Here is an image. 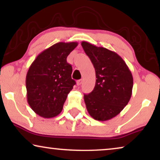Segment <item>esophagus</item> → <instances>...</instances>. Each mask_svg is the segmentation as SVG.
Masks as SVG:
<instances>
[{
	"label": "esophagus",
	"instance_id": "34e87169",
	"mask_svg": "<svg viewBox=\"0 0 160 160\" xmlns=\"http://www.w3.org/2000/svg\"><path fill=\"white\" fill-rule=\"evenodd\" d=\"M82 83H83V80H82V79H80V80L77 81V82H76V84H77L78 86H79V85L82 84Z\"/></svg>",
	"mask_w": 160,
	"mask_h": 160
}]
</instances>
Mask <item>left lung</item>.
Listing matches in <instances>:
<instances>
[{"label":"left lung","mask_w":160,"mask_h":160,"mask_svg":"<svg viewBox=\"0 0 160 160\" xmlns=\"http://www.w3.org/2000/svg\"><path fill=\"white\" fill-rule=\"evenodd\" d=\"M84 51L95 70V88L84 95L89 114L98 121L117 116L130 101L133 87L131 71L116 52L82 41Z\"/></svg>","instance_id":"8db88e82"}]
</instances>
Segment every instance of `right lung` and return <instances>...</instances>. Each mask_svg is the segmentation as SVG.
Here are the masks:
<instances>
[{"mask_svg":"<svg viewBox=\"0 0 160 160\" xmlns=\"http://www.w3.org/2000/svg\"><path fill=\"white\" fill-rule=\"evenodd\" d=\"M77 42H59L41 52L26 75L28 102L36 114L49 119L60 114L76 82L67 57Z\"/></svg>","mask_w":160,"mask_h":160,"instance_id":"add662e5","label":"right lung"}]
</instances>
